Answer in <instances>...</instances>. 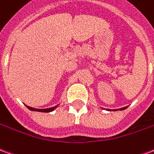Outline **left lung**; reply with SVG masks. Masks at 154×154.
I'll return each instance as SVG.
<instances>
[{
    "instance_id": "left-lung-1",
    "label": "left lung",
    "mask_w": 154,
    "mask_h": 154,
    "mask_svg": "<svg viewBox=\"0 0 154 154\" xmlns=\"http://www.w3.org/2000/svg\"><path fill=\"white\" fill-rule=\"evenodd\" d=\"M127 108V107H122V108H120V110H124V109H126ZM118 110V109H115V111Z\"/></svg>"
}]
</instances>
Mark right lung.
I'll return each instance as SVG.
<instances>
[{"label":"right lung","mask_w":154,"mask_h":154,"mask_svg":"<svg viewBox=\"0 0 154 154\" xmlns=\"http://www.w3.org/2000/svg\"><path fill=\"white\" fill-rule=\"evenodd\" d=\"M26 107L30 109L31 111H36V112H52V111L56 109L57 106H55V107H50V108H46V109H37V108H33V107H28V106H26Z\"/></svg>","instance_id":"obj_1"}]
</instances>
